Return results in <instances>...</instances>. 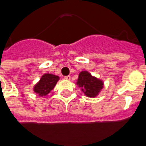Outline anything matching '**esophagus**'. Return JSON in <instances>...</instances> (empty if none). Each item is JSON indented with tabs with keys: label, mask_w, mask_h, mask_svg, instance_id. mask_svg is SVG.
I'll use <instances>...</instances> for the list:
<instances>
[{
	"label": "esophagus",
	"mask_w": 146,
	"mask_h": 146,
	"mask_svg": "<svg viewBox=\"0 0 146 146\" xmlns=\"http://www.w3.org/2000/svg\"><path fill=\"white\" fill-rule=\"evenodd\" d=\"M64 78H65V80H67V81H69L70 79H71V76H70V75H67V76H65Z\"/></svg>",
	"instance_id": "obj_1"
}]
</instances>
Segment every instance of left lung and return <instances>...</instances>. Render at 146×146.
<instances>
[{"label": "left lung", "instance_id": "obj_1", "mask_svg": "<svg viewBox=\"0 0 146 146\" xmlns=\"http://www.w3.org/2000/svg\"><path fill=\"white\" fill-rule=\"evenodd\" d=\"M77 84H78L85 95L90 98L96 97L103 88L102 81L91 76L88 72H82L79 74Z\"/></svg>", "mask_w": 146, "mask_h": 146}]
</instances>
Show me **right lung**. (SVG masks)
<instances>
[{
	"mask_svg": "<svg viewBox=\"0 0 146 146\" xmlns=\"http://www.w3.org/2000/svg\"><path fill=\"white\" fill-rule=\"evenodd\" d=\"M58 79V76L51 74H45L34 87V91L39 96L48 94L54 88Z\"/></svg>",
	"mask_w": 146,
	"mask_h": 146,
	"instance_id": "add662e5",
	"label": "right lung"
}]
</instances>
